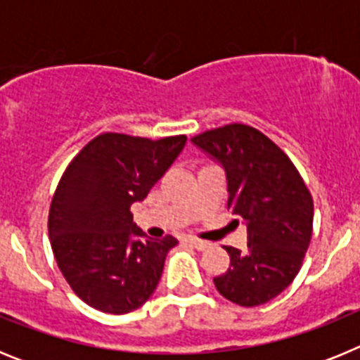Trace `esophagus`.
<instances>
[{
	"mask_svg": "<svg viewBox=\"0 0 360 360\" xmlns=\"http://www.w3.org/2000/svg\"><path fill=\"white\" fill-rule=\"evenodd\" d=\"M187 243L191 245V247H195L196 250H205V249H209V241H203V240H196V238H187Z\"/></svg>",
	"mask_w": 360,
	"mask_h": 360,
	"instance_id": "34e87169",
	"label": "esophagus"
}]
</instances>
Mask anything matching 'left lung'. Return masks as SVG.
Wrapping results in <instances>:
<instances>
[{
    "label": "left lung",
    "instance_id": "8db88e82",
    "mask_svg": "<svg viewBox=\"0 0 360 360\" xmlns=\"http://www.w3.org/2000/svg\"><path fill=\"white\" fill-rule=\"evenodd\" d=\"M224 165L227 207L247 224V249L231 256L216 290L240 307L269 303L294 281L311 240L314 200L290 158L269 136L227 124L191 139ZM236 219V221H238Z\"/></svg>",
    "mask_w": 360,
    "mask_h": 360
}]
</instances>
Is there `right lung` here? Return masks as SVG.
Returning a JSON list of instances; mask_svg holds the SVG:
<instances>
[{"label": "right lung", "mask_w": 360, "mask_h": 360, "mask_svg": "<svg viewBox=\"0 0 360 360\" xmlns=\"http://www.w3.org/2000/svg\"><path fill=\"white\" fill-rule=\"evenodd\" d=\"M186 142V135L151 141L103 133L63 173L50 203V245L70 288L95 310L128 314L157 288L178 241L146 236L129 209L148 196Z\"/></svg>", "instance_id": "1"}]
</instances>
